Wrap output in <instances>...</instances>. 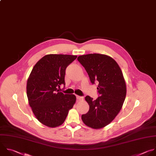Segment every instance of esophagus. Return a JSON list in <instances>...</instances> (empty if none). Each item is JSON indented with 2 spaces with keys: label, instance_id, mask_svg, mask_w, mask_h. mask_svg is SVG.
Segmentation results:
<instances>
[{
  "label": "esophagus",
  "instance_id": "obj_1",
  "mask_svg": "<svg viewBox=\"0 0 156 156\" xmlns=\"http://www.w3.org/2000/svg\"><path fill=\"white\" fill-rule=\"evenodd\" d=\"M76 98L78 101H81L83 100V97H81V96H78V95H76Z\"/></svg>",
  "mask_w": 156,
  "mask_h": 156
}]
</instances>
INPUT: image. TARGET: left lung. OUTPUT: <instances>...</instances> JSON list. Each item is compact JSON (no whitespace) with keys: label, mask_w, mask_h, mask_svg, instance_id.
Returning <instances> with one entry per match:
<instances>
[{"label":"left lung","mask_w":156,"mask_h":156,"mask_svg":"<svg viewBox=\"0 0 156 156\" xmlns=\"http://www.w3.org/2000/svg\"><path fill=\"white\" fill-rule=\"evenodd\" d=\"M79 62L86 70L90 82L98 83L100 97L95 100L85 97L89 112L81 116L85 125L99 129L108 125L121 111L126 96V83L118 63L111 57L101 54L80 56Z\"/></svg>","instance_id":"obj_1"}]
</instances>
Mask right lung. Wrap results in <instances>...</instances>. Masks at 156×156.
I'll return each instance as SVG.
<instances>
[{"label": "right lung", "instance_id": "1", "mask_svg": "<svg viewBox=\"0 0 156 156\" xmlns=\"http://www.w3.org/2000/svg\"><path fill=\"white\" fill-rule=\"evenodd\" d=\"M76 58L47 55L30 72L26 86L29 104L36 118L46 126L54 128L62 125L76 102L75 95L64 94L57 87L65 85L66 69Z\"/></svg>", "mask_w": 156, "mask_h": 156}]
</instances>
